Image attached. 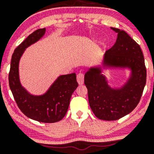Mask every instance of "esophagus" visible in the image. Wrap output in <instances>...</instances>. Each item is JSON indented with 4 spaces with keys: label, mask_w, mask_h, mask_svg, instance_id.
Returning <instances> with one entry per match:
<instances>
[{
    "label": "esophagus",
    "mask_w": 154,
    "mask_h": 154,
    "mask_svg": "<svg viewBox=\"0 0 154 154\" xmlns=\"http://www.w3.org/2000/svg\"><path fill=\"white\" fill-rule=\"evenodd\" d=\"M77 81L79 85H82L84 83V74L79 73L77 75Z\"/></svg>",
    "instance_id": "esophagus-1"
}]
</instances>
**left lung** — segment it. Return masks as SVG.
Returning <instances> with one entry per match:
<instances>
[{
	"label": "left lung",
	"mask_w": 154,
	"mask_h": 154,
	"mask_svg": "<svg viewBox=\"0 0 154 154\" xmlns=\"http://www.w3.org/2000/svg\"><path fill=\"white\" fill-rule=\"evenodd\" d=\"M118 33L115 44L104 55L103 63L110 66H129L132 77L124 87L112 89L99 69L85 75L90 106L97 118L117 120L130 114L140 102L146 83V67L140 45L126 32L111 27Z\"/></svg>",
	"instance_id": "left-lung-1"
}]
</instances>
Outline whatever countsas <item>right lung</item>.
Returning <instances> with one entry per match:
<instances>
[{
    "mask_svg": "<svg viewBox=\"0 0 154 154\" xmlns=\"http://www.w3.org/2000/svg\"><path fill=\"white\" fill-rule=\"evenodd\" d=\"M45 32V28L37 29L15 49L11 61L8 82L16 103L24 115L40 122L54 123L66 115L72 93L78 86L76 74L60 76L47 93L40 96L27 93L19 78V59L24 50L41 38Z\"/></svg>",
    "mask_w": 154,
    "mask_h": 154,
    "instance_id": "add662e5",
    "label": "right lung"
}]
</instances>
